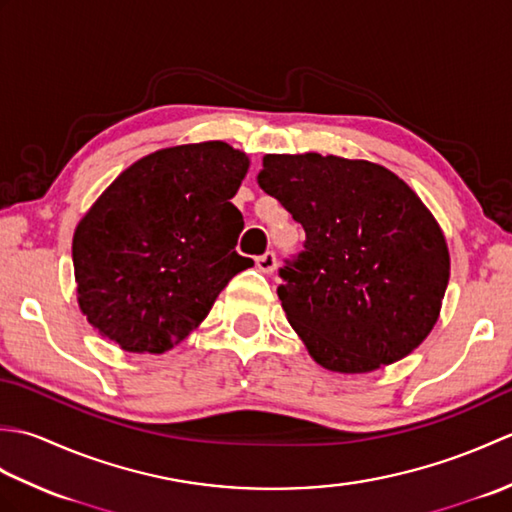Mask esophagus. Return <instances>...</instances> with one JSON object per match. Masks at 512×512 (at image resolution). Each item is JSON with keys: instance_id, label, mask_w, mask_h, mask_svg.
Wrapping results in <instances>:
<instances>
[{"instance_id": "34e87169", "label": "esophagus", "mask_w": 512, "mask_h": 512, "mask_svg": "<svg viewBox=\"0 0 512 512\" xmlns=\"http://www.w3.org/2000/svg\"><path fill=\"white\" fill-rule=\"evenodd\" d=\"M255 264H257L259 270H262V273L270 275V273H275V268H277V257H275L273 250H268V253H264L262 257L255 259Z\"/></svg>"}]
</instances>
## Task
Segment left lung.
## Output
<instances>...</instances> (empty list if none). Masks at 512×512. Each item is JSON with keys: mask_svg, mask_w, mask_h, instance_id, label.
Wrapping results in <instances>:
<instances>
[{"mask_svg": "<svg viewBox=\"0 0 512 512\" xmlns=\"http://www.w3.org/2000/svg\"><path fill=\"white\" fill-rule=\"evenodd\" d=\"M259 187L306 231L279 270L281 308L321 367L367 374L411 354L438 323L451 257L405 180L369 160L266 154Z\"/></svg>", "mask_w": 512, "mask_h": 512, "instance_id": "8db88e82", "label": "left lung"}]
</instances>
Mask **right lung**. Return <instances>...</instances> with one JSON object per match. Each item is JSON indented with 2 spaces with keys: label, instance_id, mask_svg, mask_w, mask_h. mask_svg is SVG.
I'll use <instances>...</instances> for the list:
<instances>
[{
  "label": "right lung",
  "instance_id": "obj_1",
  "mask_svg": "<svg viewBox=\"0 0 512 512\" xmlns=\"http://www.w3.org/2000/svg\"><path fill=\"white\" fill-rule=\"evenodd\" d=\"M250 160L222 140L136 160L72 237L83 317L125 352L162 354L187 339L253 259L235 253L244 220L231 198Z\"/></svg>",
  "mask_w": 512,
  "mask_h": 512
}]
</instances>
